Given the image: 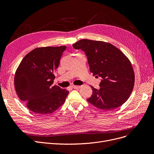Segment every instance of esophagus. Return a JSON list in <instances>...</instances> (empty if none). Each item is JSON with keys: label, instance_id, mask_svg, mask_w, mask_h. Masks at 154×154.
Segmentation results:
<instances>
[{"label": "esophagus", "instance_id": "esophagus-1", "mask_svg": "<svg viewBox=\"0 0 154 154\" xmlns=\"http://www.w3.org/2000/svg\"><path fill=\"white\" fill-rule=\"evenodd\" d=\"M72 87L73 88H75V89H77V88H80L81 87V86H79V85H72Z\"/></svg>", "mask_w": 154, "mask_h": 154}]
</instances>
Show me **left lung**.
Listing matches in <instances>:
<instances>
[{"instance_id":"obj_1","label":"left lung","mask_w":154,"mask_h":154,"mask_svg":"<svg viewBox=\"0 0 154 154\" xmlns=\"http://www.w3.org/2000/svg\"><path fill=\"white\" fill-rule=\"evenodd\" d=\"M87 57L91 72L102 78L100 88L91 86L92 95L87 100L102 110H112L121 106L130 97L135 74L128 59L114 45L103 41L82 39L72 45Z\"/></svg>"}]
</instances>
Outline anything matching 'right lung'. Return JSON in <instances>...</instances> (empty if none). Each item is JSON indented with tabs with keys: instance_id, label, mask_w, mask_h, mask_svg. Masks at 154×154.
I'll use <instances>...</instances> for the list:
<instances>
[{
	"instance_id": "add662e5",
	"label": "right lung",
	"mask_w": 154,
	"mask_h": 154,
	"mask_svg": "<svg viewBox=\"0 0 154 154\" xmlns=\"http://www.w3.org/2000/svg\"><path fill=\"white\" fill-rule=\"evenodd\" d=\"M66 46L38 47L24 57L15 72L14 84L19 99L38 114H49L59 109L69 94L52 85L60 59Z\"/></svg>"
}]
</instances>
